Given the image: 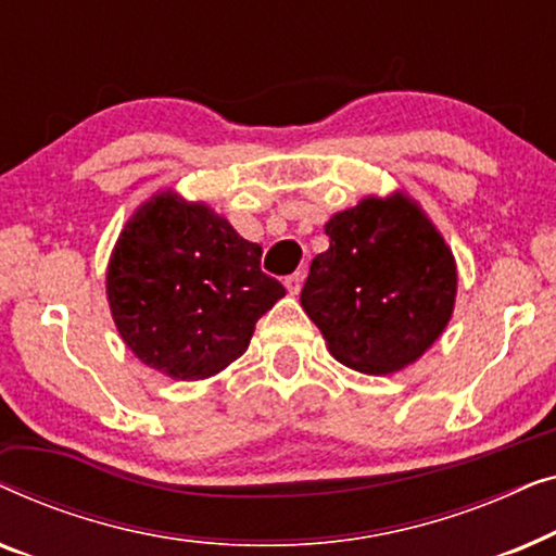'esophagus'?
<instances>
[{"label":"esophagus","mask_w":556,"mask_h":556,"mask_svg":"<svg viewBox=\"0 0 556 556\" xmlns=\"http://www.w3.org/2000/svg\"><path fill=\"white\" fill-rule=\"evenodd\" d=\"M283 286H286V291L291 293V295H299L301 293V286H303V276H301V273H293V276H288L283 280Z\"/></svg>","instance_id":"esophagus-1"}]
</instances>
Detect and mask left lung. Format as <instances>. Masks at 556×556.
<instances>
[{
  "instance_id": "8db88e82",
  "label": "left lung",
  "mask_w": 556,
  "mask_h": 556,
  "mask_svg": "<svg viewBox=\"0 0 556 556\" xmlns=\"http://www.w3.org/2000/svg\"><path fill=\"white\" fill-rule=\"evenodd\" d=\"M329 250L314 257L301 306L333 359L392 375L443 337L458 265L428 212L405 192L369 194L329 217Z\"/></svg>"
}]
</instances>
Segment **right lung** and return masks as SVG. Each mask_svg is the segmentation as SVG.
I'll return each mask as SVG.
<instances>
[{
	"instance_id": "1",
	"label": "right lung",
	"mask_w": 556,
	"mask_h": 556,
	"mask_svg": "<svg viewBox=\"0 0 556 556\" xmlns=\"http://www.w3.org/2000/svg\"><path fill=\"white\" fill-rule=\"evenodd\" d=\"M263 248L210 204L162 189L121 230L105 270L113 324L136 359L181 382L215 377L248 352L255 324L286 295Z\"/></svg>"
}]
</instances>
